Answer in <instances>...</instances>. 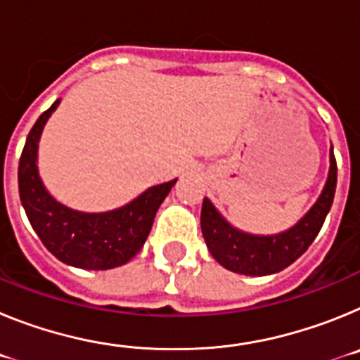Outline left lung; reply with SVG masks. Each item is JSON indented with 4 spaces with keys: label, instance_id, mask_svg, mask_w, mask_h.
<instances>
[{
    "label": "left lung",
    "instance_id": "8db88e82",
    "mask_svg": "<svg viewBox=\"0 0 360 360\" xmlns=\"http://www.w3.org/2000/svg\"><path fill=\"white\" fill-rule=\"evenodd\" d=\"M337 186V162L330 151V173L314 207L288 231L272 236H254L232 227L207 198L202 205V234L209 252L227 270L245 276H269L287 269L316 240L332 207Z\"/></svg>",
    "mask_w": 360,
    "mask_h": 360
}]
</instances>
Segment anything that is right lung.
<instances>
[{"mask_svg": "<svg viewBox=\"0 0 360 360\" xmlns=\"http://www.w3.org/2000/svg\"><path fill=\"white\" fill-rule=\"evenodd\" d=\"M59 103L61 98L44 111L28 133L19 158V198L32 229L57 259L86 270L115 269L142 249L155 214L176 178L149 187L124 207L108 212L73 211L59 203L44 189L36 164L41 131Z\"/></svg>", "mask_w": 360, "mask_h": 360, "instance_id": "1", "label": "right lung"}]
</instances>
